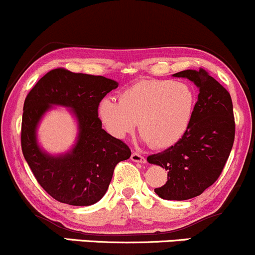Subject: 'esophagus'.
Listing matches in <instances>:
<instances>
[{
    "label": "esophagus",
    "instance_id": "1",
    "mask_svg": "<svg viewBox=\"0 0 255 255\" xmlns=\"http://www.w3.org/2000/svg\"><path fill=\"white\" fill-rule=\"evenodd\" d=\"M131 160L136 161V163H146V158L137 152H133L132 154H131Z\"/></svg>",
    "mask_w": 255,
    "mask_h": 255
}]
</instances>
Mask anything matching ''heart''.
<instances>
[{
  "label": "heart",
  "mask_w": 255,
  "mask_h": 255,
  "mask_svg": "<svg viewBox=\"0 0 255 255\" xmlns=\"http://www.w3.org/2000/svg\"><path fill=\"white\" fill-rule=\"evenodd\" d=\"M194 109V94L185 83L142 80L120 94L119 101L105 98L98 117L116 138H125L136 127L141 138L154 147L172 146L185 135Z\"/></svg>",
  "instance_id": "obj_1"
}]
</instances>
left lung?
I'll return each instance as SVG.
<instances>
[{
    "instance_id": "left-lung-1",
    "label": "left lung",
    "mask_w": 255,
    "mask_h": 255,
    "mask_svg": "<svg viewBox=\"0 0 255 255\" xmlns=\"http://www.w3.org/2000/svg\"><path fill=\"white\" fill-rule=\"evenodd\" d=\"M198 87L191 124L174 146L147 158L168 171V181L154 192L168 201H186L204 192L220 176L234 146L235 118L231 96L204 69L183 70Z\"/></svg>"
}]
</instances>
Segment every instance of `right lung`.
Here are the masks:
<instances>
[{
	"instance_id": "right-lung-1",
	"label": "right lung",
	"mask_w": 255,
	"mask_h": 255,
	"mask_svg": "<svg viewBox=\"0 0 255 255\" xmlns=\"http://www.w3.org/2000/svg\"><path fill=\"white\" fill-rule=\"evenodd\" d=\"M105 76L53 69L37 81L26 96L21 119V150L35 179L56 201L69 205L95 204L105 196L116 165L130 158L122 139L102 128L98 105L117 89ZM52 105L71 108L78 122V137L69 152L52 156L37 143L40 118Z\"/></svg>"
}]
</instances>
